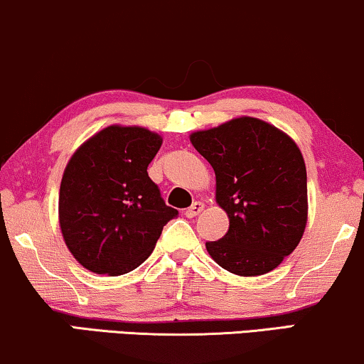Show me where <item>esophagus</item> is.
<instances>
[{"label":"esophagus","instance_id":"1","mask_svg":"<svg viewBox=\"0 0 364 364\" xmlns=\"http://www.w3.org/2000/svg\"><path fill=\"white\" fill-rule=\"evenodd\" d=\"M202 210H203V203L202 202H193L192 205L186 210V217L187 218H193V217H197Z\"/></svg>","mask_w":364,"mask_h":364}]
</instances>
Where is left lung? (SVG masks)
I'll list each match as a JSON object with an SVG mask.
<instances>
[{
	"instance_id": "8db88e82",
	"label": "left lung",
	"mask_w": 364,
	"mask_h": 364,
	"mask_svg": "<svg viewBox=\"0 0 364 364\" xmlns=\"http://www.w3.org/2000/svg\"><path fill=\"white\" fill-rule=\"evenodd\" d=\"M192 146L215 171L217 203L230 227L205 242L222 268L240 277L272 272L300 243L306 227V167L300 149L277 127L238 117L193 132Z\"/></svg>"
}]
</instances>
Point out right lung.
<instances>
[{
	"label": "right lung",
	"mask_w": 364,
	"mask_h": 364,
	"mask_svg": "<svg viewBox=\"0 0 364 364\" xmlns=\"http://www.w3.org/2000/svg\"><path fill=\"white\" fill-rule=\"evenodd\" d=\"M162 137L144 127L109 126L74 152L59 188L64 242L84 268L124 275L147 260L178 212L166 205L147 167Z\"/></svg>",
	"instance_id": "1"
}]
</instances>
